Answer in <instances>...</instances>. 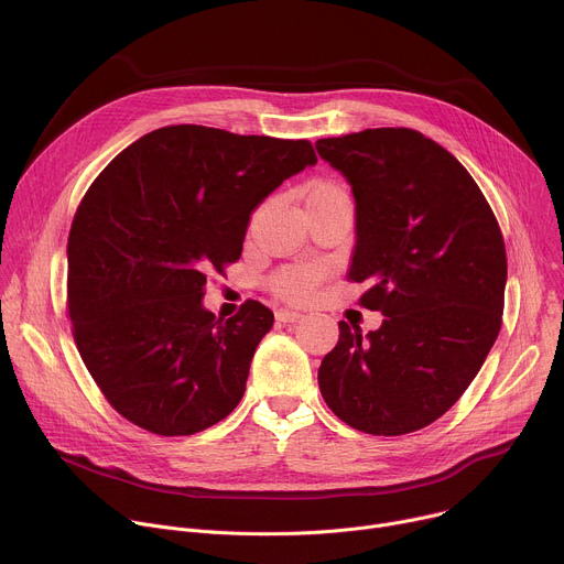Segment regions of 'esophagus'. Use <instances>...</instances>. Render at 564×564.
<instances>
[{"mask_svg":"<svg viewBox=\"0 0 564 564\" xmlns=\"http://www.w3.org/2000/svg\"><path fill=\"white\" fill-rule=\"evenodd\" d=\"M303 314L296 312V310H290V307H281L276 312V318L281 321V324H294V321H299Z\"/></svg>","mask_w":564,"mask_h":564,"instance_id":"esophagus-1","label":"esophagus"}]
</instances>
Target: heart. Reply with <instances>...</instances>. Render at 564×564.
<instances>
[{
  "label": "heart",
  "mask_w": 564,
  "mask_h": 564,
  "mask_svg": "<svg viewBox=\"0 0 564 564\" xmlns=\"http://www.w3.org/2000/svg\"><path fill=\"white\" fill-rule=\"evenodd\" d=\"M326 189H341V187L335 183H316L310 192H326ZM321 279H324V265L301 263V265H290L279 270L272 276L270 285L283 299H303L318 285Z\"/></svg>",
  "instance_id": "obj_1"
}]
</instances>
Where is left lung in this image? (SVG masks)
I'll use <instances>...</instances> for the list:
<instances>
[{
	"instance_id": "obj_1",
	"label": "left lung",
	"mask_w": 564,
	"mask_h": 564,
	"mask_svg": "<svg viewBox=\"0 0 564 564\" xmlns=\"http://www.w3.org/2000/svg\"><path fill=\"white\" fill-rule=\"evenodd\" d=\"M350 185L357 243L348 279L386 318L377 330L339 321L321 361L330 411L370 435H404L440 420L494 348L507 252L498 220L459 160L413 129L316 140Z\"/></svg>"
}]
</instances>
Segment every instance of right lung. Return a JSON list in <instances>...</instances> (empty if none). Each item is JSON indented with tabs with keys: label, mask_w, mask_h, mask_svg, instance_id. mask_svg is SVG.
<instances>
[{
	"label": "right lung",
	"mask_w": 564,
	"mask_h": 564,
	"mask_svg": "<svg viewBox=\"0 0 564 564\" xmlns=\"http://www.w3.org/2000/svg\"><path fill=\"white\" fill-rule=\"evenodd\" d=\"M316 165L307 140L155 129L96 178L68 234L73 337L109 404L176 437L225 420L246 392L274 314L223 321L203 305L209 270L238 261L252 212Z\"/></svg>",
	"instance_id": "right-lung-1"
}]
</instances>
